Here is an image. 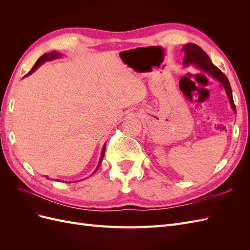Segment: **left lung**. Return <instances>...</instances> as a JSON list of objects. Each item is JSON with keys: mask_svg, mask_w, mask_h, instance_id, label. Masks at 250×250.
<instances>
[{"mask_svg": "<svg viewBox=\"0 0 250 250\" xmlns=\"http://www.w3.org/2000/svg\"><path fill=\"white\" fill-rule=\"evenodd\" d=\"M183 51L186 53V58L184 60V64L188 65L190 63H194L196 66H198L200 70L208 73L215 79H217L219 82H220L221 84L224 86L226 94H228V97L229 99L232 109L236 111V105H234L233 99H232L231 87H230L228 77L225 76V74L219 70L218 67L210 62L208 55L200 47H198L197 44L188 43L183 48Z\"/></svg>", "mask_w": 250, "mask_h": 250, "instance_id": "1", "label": "left lung"}]
</instances>
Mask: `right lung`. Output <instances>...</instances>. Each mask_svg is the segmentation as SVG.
<instances>
[{
  "label": "right lung",
  "instance_id": "add662e5",
  "mask_svg": "<svg viewBox=\"0 0 250 250\" xmlns=\"http://www.w3.org/2000/svg\"><path fill=\"white\" fill-rule=\"evenodd\" d=\"M60 55L62 54H59V53H56V52H51V53H46V54H43L42 56H41L40 58H39V60H37V62H35V64L33 65V67L31 70L29 71V73L27 74V75H29V74H31V73H33L37 67H39L42 62H47V60H53V59H55V58H57V57H59ZM104 153H105V147H103V150H102V153H101V158H100V162H99V165H98V167H97V169H96V171L98 170V168L100 167V164H101V162H102V160H103V156H104Z\"/></svg>",
  "mask_w": 250,
  "mask_h": 250
}]
</instances>
